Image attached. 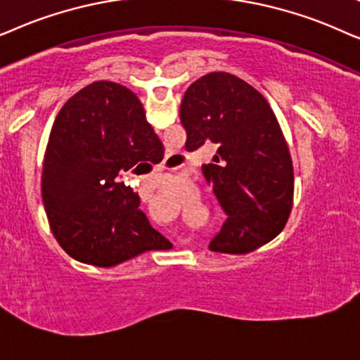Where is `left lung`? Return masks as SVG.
Masks as SVG:
<instances>
[{"label": "left lung", "mask_w": 360, "mask_h": 360, "mask_svg": "<svg viewBox=\"0 0 360 360\" xmlns=\"http://www.w3.org/2000/svg\"><path fill=\"white\" fill-rule=\"evenodd\" d=\"M186 150L214 145L202 165L227 214L209 248L243 255L273 240L293 207L295 174L280 123L266 98L229 72H210L191 84L179 110Z\"/></svg>", "instance_id": "obj_1"}]
</instances>
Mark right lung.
<instances>
[{
  "label": "right lung",
  "mask_w": 360,
  "mask_h": 360,
  "mask_svg": "<svg viewBox=\"0 0 360 360\" xmlns=\"http://www.w3.org/2000/svg\"><path fill=\"white\" fill-rule=\"evenodd\" d=\"M158 153L165 146L130 89L97 80L67 100L42 166V202L67 255L110 268L169 247L138 209V193L118 181Z\"/></svg>",
  "instance_id": "1"
}]
</instances>
